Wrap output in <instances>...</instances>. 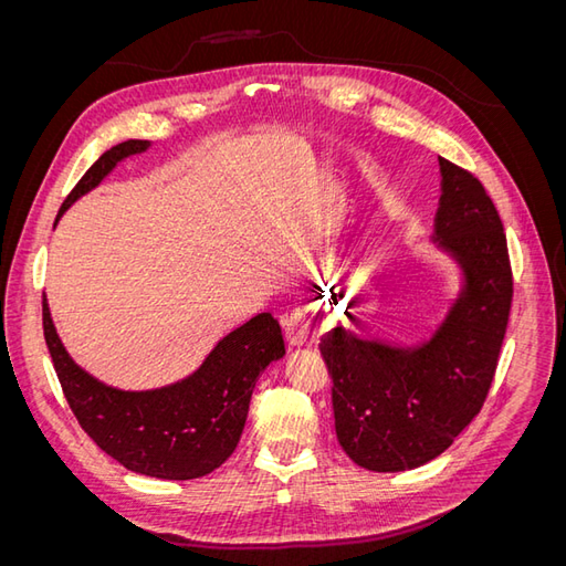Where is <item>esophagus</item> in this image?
<instances>
[{
	"label": "esophagus",
	"mask_w": 566,
	"mask_h": 566,
	"mask_svg": "<svg viewBox=\"0 0 566 566\" xmlns=\"http://www.w3.org/2000/svg\"><path fill=\"white\" fill-rule=\"evenodd\" d=\"M285 328V342L290 347H302L310 342L312 337V323H310V314L304 310H293L287 314V318L283 321Z\"/></svg>",
	"instance_id": "34e87169"
}]
</instances>
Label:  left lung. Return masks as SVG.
<instances>
[{
  "mask_svg": "<svg viewBox=\"0 0 566 566\" xmlns=\"http://www.w3.org/2000/svg\"><path fill=\"white\" fill-rule=\"evenodd\" d=\"M434 241L465 273V287L430 342L399 349L342 325L321 337L333 378L339 447L366 470H413L447 451L482 410L512 306V266L499 210L472 172L439 158Z\"/></svg>",
  "mask_w": 566,
  "mask_h": 566,
  "instance_id": "left-lung-1",
  "label": "left lung"
}]
</instances>
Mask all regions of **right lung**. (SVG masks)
I'll list each match as a JSON object with an SVG mask.
<instances>
[{
  "instance_id": "add662e5",
  "label": "right lung",
  "mask_w": 566,
  "mask_h": 566,
  "mask_svg": "<svg viewBox=\"0 0 566 566\" xmlns=\"http://www.w3.org/2000/svg\"><path fill=\"white\" fill-rule=\"evenodd\" d=\"M146 148L148 142L129 139L106 150L67 193L59 217L119 160ZM42 325L65 401L82 430L119 465L158 479H196L217 470L243 434L256 378L285 354L279 321L256 314L221 339L186 380L150 391H123L101 385L67 356L46 300Z\"/></svg>"
}]
</instances>
